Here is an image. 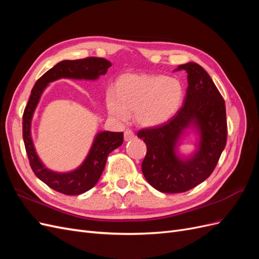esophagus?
<instances>
[{
	"mask_svg": "<svg viewBox=\"0 0 259 259\" xmlns=\"http://www.w3.org/2000/svg\"><path fill=\"white\" fill-rule=\"evenodd\" d=\"M134 137H135L134 132L130 130V128L125 130V132H124V140H125V142H128V140H132Z\"/></svg>",
	"mask_w": 259,
	"mask_h": 259,
	"instance_id": "esophagus-1",
	"label": "esophagus"
}]
</instances>
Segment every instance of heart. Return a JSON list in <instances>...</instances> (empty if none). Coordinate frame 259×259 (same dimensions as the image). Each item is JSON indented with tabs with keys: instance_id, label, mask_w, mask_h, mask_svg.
Wrapping results in <instances>:
<instances>
[{
	"instance_id": "1",
	"label": "heart",
	"mask_w": 259,
	"mask_h": 259,
	"mask_svg": "<svg viewBox=\"0 0 259 259\" xmlns=\"http://www.w3.org/2000/svg\"><path fill=\"white\" fill-rule=\"evenodd\" d=\"M184 97L183 84L164 75H127L116 91L107 95L108 111L114 119L126 122L130 113L145 126H155L167 121L179 108Z\"/></svg>"
}]
</instances>
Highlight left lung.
I'll return each mask as SVG.
<instances>
[{
	"instance_id": "left-lung-1",
	"label": "left lung",
	"mask_w": 259,
	"mask_h": 259,
	"mask_svg": "<svg viewBox=\"0 0 259 259\" xmlns=\"http://www.w3.org/2000/svg\"><path fill=\"white\" fill-rule=\"evenodd\" d=\"M177 69L188 73L183 107L167 122L137 133L147 146L143 174L154 189L165 193L186 192L204 182L215 169L228 134L225 100L207 72L194 62ZM190 122L200 128V149L193 158L182 161L176 158L174 148Z\"/></svg>"
}]
</instances>
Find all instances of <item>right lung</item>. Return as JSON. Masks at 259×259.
Returning <instances> with one entry per match:
<instances>
[{
	"instance_id": "obj_1",
	"label": "right lung",
	"mask_w": 259,
	"mask_h": 259,
	"mask_svg": "<svg viewBox=\"0 0 259 259\" xmlns=\"http://www.w3.org/2000/svg\"><path fill=\"white\" fill-rule=\"evenodd\" d=\"M110 67V61L99 57H86L76 60L60 61L49 71H46L35 82L32 91H31L30 98L22 115L23 143H25L26 152L33 173L55 191L67 195H77L92 189L103 174L109 153L123 144V133H99L95 138L88 158L79 168L71 173H55V171L44 167L42 162L38 160L32 139H31V119H32L38 99H40L45 86L50 82L61 79V77L95 80L99 75L106 74L107 70Z\"/></svg>"
}]
</instances>
